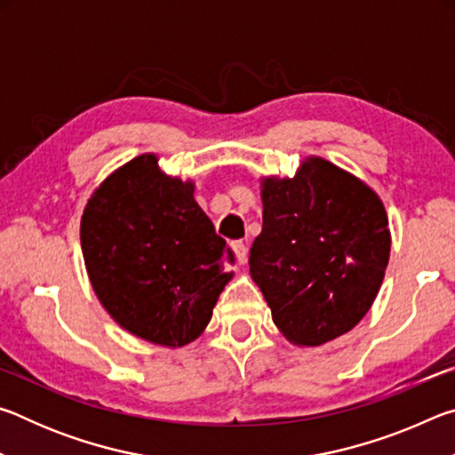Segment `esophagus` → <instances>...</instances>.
Instances as JSON below:
<instances>
[{
    "label": "esophagus",
    "instance_id": "34e87169",
    "mask_svg": "<svg viewBox=\"0 0 455 455\" xmlns=\"http://www.w3.org/2000/svg\"><path fill=\"white\" fill-rule=\"evenodd\" d=\"M233 251H235L238 263L244 265L246 263V255H249V249H246V244L243 241H236V243H233Z\"/></svg>",
    "mask_w": 455,
    "mask_h": 455
}]
</instances>
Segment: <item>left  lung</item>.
<instances>
[{
	"instance_id": "8db88e82",
	"label": "left lung",
	"mask_w": 455,
	"mask_h": 455,
	"mask_svg": "<svg viewBox=\"0 0 455 455\" xmlns=\"http://www.w3.org/2000/svg\"><path fill=\"white\" fill-rule=\"evenodd\" d=\"M263 230L251 249L283 337L319 347L371 309L389 263V219L377 192L337 164L307 156L292 179L263 176Z\"/></svg>"
}]
</instances>
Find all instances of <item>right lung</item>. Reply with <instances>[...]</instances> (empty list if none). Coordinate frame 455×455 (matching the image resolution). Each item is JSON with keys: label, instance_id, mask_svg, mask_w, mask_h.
I'll use <instances>...</instances> for the list:
<instances>
[{"label": "right lung", "instance_id": "add662e5", "mask_svg": "<svg viewBox=\"0 0 455 455\" xmlns=\"http://www.w3.org/2000/svg\"><path fill=\"white\" fill-rule=\"evenodd\" d=\"M195 188L146 152L98 184L80 222L98 301L128 333L168 349L204 333L235 275L233 251L214 233Z\"/></svg>", "mask_w": 455, "mask_h": 455}]
</instances>
